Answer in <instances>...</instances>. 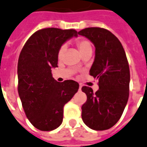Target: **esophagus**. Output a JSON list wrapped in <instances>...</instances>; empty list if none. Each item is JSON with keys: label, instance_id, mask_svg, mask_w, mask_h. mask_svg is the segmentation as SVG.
I'll return each instance as SVG.
<instances>
[{"label": "esophagus", "instance_id": "obj_1", "mask_svg": "<svg viewBox=\"0 0 147 147\" xmlns=\"http://www.w3.org/2000/svg\"><path fill=\"white\" fill-rule=\"evenodd\" d=\"M81 90H82V86L80 85V86H79V91H81Z\"/></svg>", "mask_w": 147, "mask_h": 147}]
</instances>
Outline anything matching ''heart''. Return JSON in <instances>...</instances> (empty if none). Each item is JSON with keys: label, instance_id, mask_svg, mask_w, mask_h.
Masks as SVG:
<instances>
[{"label": "heart", "instance_id": "obj_1", "mask_svg": "<svg viewBox=\"0 0 147 147\" xmlns=\"http://www.w3.org/2000/svg\"><path fill=\"white\" fill-rule=\"evenodd\" d=\"M76 47L79 49L80 54L82 55L87 54V53H92L93 51V47H92V44L90 41L84 38H79L76 41ZM65 46L62 45L58 50V53H57V57L59 59H61L63 55L65 54Z\"/></svg>", "mask_w": 147, "mask_h": 147}]
</instances>
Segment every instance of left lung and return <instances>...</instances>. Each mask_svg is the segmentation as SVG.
<instances>
[{"instance_id": "obj_1", "label": "left lung", "mask_w": 147, "mask_h": 147, "mask_svg": "<svg viewBox=\"0 0 147 147\" xmlns=\"http://www.w3.org/2000/svg\"><path fill=\"white\" fill-rule=\"evenodd\" d=\"M78 34L86 36L95 46V59L90 75L98 79L99 90L82 86L87 100L82 106V118L96 131L109 129L122 115L129 95L130 71L123 47L107 29L90 27Z\"/></svg>"}]
</instances>
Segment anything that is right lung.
Wrapping results in <instances>:
<instances>
[{
  "label": "right lung",
  "instance_id": "right-lung-1",
  "mask_svg": "<svg viewBox=\"0 0 147 147\" xmlns=\"http://www.w3.org/2000/svg\"><path fill=\"white\" fill-rule=\"evenodd\" d=\"M75 29L46 28L28 39L18 61V92L27 118L35 128L51 131L61 125L63 108L79 90L74 80L57 82L51 68L57 67L58 50L77 36Z\"/></svg>",
  "mask_w": 147,
  "mask_h": 147
}]
</instances>
